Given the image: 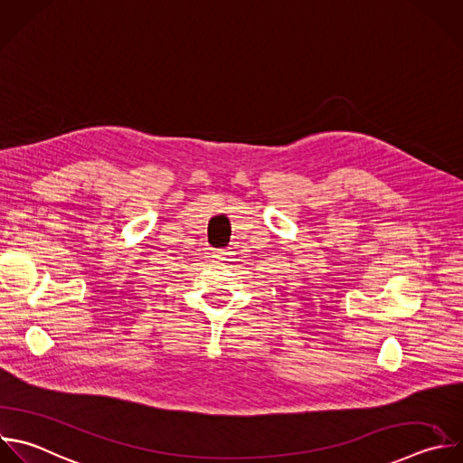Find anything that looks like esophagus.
I'll list each match as a JSON object with an SVG mask.
<instances>
[{
	"mask_svg": "<svg viewBox=\"0 0 463 463\" xmlns=\"http://www.w3.org/2000/svg\"><path fill=\"white\" fill-rule=\"evenodd\" d=\"M230 255H232V253H230L228 250H219V251H215V255H213V257H215L217 260H228V259H230Z\"/></svg>",
	"mask_w": 463,
	"mask_h": 463,
	"instance_id": "esophagus-1",
	"label": "esophagus"
}]
</instances>
